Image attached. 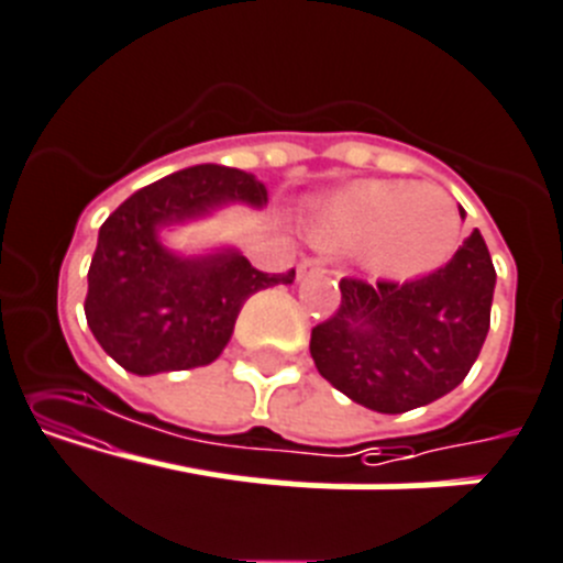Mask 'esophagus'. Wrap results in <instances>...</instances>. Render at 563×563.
<instances>
[{
	"label": "esophagus",
	"instance_id": "esophagus-1",
	"mask_svg": "<svg viewBox=\"0 0 563 563\" xmlns=\"http://www.w3.org/2000/svg\"><path fill=\"white\" fill-rule=\"evenodd\" d=\"M323 273H329L325 271V265L320 260H303L301 265H298V282H303V278H309V276H323Z\"/></svg>",
	"mask_w": 563,
	"mask_h": 563
}]
</instances>
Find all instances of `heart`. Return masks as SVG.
Returning <instances> with one entry per match:
<instances>
[{
    "label": "heart",
    "mask_w": 563,
    "mask_h": 563,
    "mask_svg": "<svg viewBox=\"0 0 563 563\" xmlns=\"http://www.w3.org/2000/svg\"><path fill=\"white\" fill-rule=\"evenodd\" d=\"M462 212L442 187L415 181H358L325 198L312 216V238L331 249H358L382 278H420L456 254Z\"/></svg>",
    "instance_id": "obj_1"
}]
</instances>
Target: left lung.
<instances>
[{
  "instance_id": "obj_1",
  "label": "left lung",
  "mask_w": 563,
  "mask_h": 563,
  "mask_svg": "<svg viewBox=\"0 0 563 563\" xmlns=\"http://www.w3.org/2000/svg\"><path fill=\"white\" fill-rule=\"evenodd\" d=\"M340 309L312 329L320 376L382 415L456 389L489 331L495 265L475 229L445 267L404 285L342 278Z\"/></svg>"
}]
</instances>
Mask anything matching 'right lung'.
I'll return each instance as SVG.
<instances>
[{
  "mask_svg": "<svg viewBox=\"0 0 563 563\" xmlns=\"http://www.w3.org/2000/svg\"><path fill=\"white\" fill-rule=\"evenodd\" d=\"M229 201L267 205L254 174L192 165L143 187L99 229L85 318L96 342L135 376L192 371L221 356L254 292L292 285L296 271L262 273L238 249L181 254L165 232Z\"/></svg>",
  "mask_w": 563,
  "mask_h": 563,
  "instance_id": "right-lung-1",
  "label": "right lung"
}]
</instances>
